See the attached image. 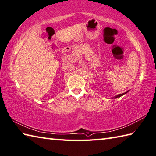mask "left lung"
I'll list each match as a JSON object with an SVG mask.
<instances>
[{
  "instance_id": "1",
  "label": "left lung",
  "mask_w": 156,
  "mask_h": 156,
  "mask_svg": "<svg viewBox=\"0 0 156 156\" xmlns=\"http://www.w3.org/2000/svg\"><path fill=\"white\" fill-rule=\"evenodd\" d=\"M128 92V91H127ZM127 92H124V93H122V94H118V95H117L116 96V97H115V98H118V97H121V96H122V95H124V94H125L126 93H127Z\"/></svg>"
}]
</instances>
